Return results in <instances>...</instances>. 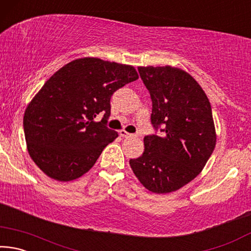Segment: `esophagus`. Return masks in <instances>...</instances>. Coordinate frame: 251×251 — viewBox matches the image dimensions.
Returning <instances> with one entry per match:
<instances>
[{
    "label": "esophagus",
    "mask_w": 251,
    "mask_h": 251,
    "mask_svg": "<svg viewBox=\"0 0 251 251\" xmlns=\"http://www.w3.org/2000/svg\"><path fill=\"white\" fill-rule=\"evenodd\" d=\"M120 135L122 136V137H124V138H129V137H136L135 135H133V134H129V133H127L126 130H121L120 131Z\"/></svg>",
    "instance_id": "esophagus-1"
}]
</instances>
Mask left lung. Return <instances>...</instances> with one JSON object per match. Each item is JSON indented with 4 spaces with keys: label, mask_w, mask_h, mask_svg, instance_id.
<instances>
[{
    "label": "left lung",
    "mask_w": 251,
    "mask_h": 251,
    "mask_svg": "<svg viewBox=\"0 0 251 251\" xmlns=\"http://www.w3.org/2000/svg\"><path fill=\"white\" fill-rule=\"evenodd\" d=\"M138 72L151 94V125L163 136H145V151L129 165L150 192H175L201 174L215 150L211 106L201 85L185 71L139 66Z\"/></svg>",
    "instance_id": "1"
}]
</instances>
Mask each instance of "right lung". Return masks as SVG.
Returning a JSON list of instances; mask_svg holds the SVG:
<instances>
[{"mask_svg": "<svg viewBox=\"0 0 251 251\" xmlns=\"http://www.w3.org/2000/svg\"><path fill=\"white\" fill-rule=\"evenodd\" d=\"M137 78L133 66L96 57L75 59L50 76L23 118L28 154L37 167L58 181L90 171L118 136L106 126L110 97ZM100 112L104 117L95 122Z\"/></svg>", "mask_w": 251, "mask_h": 251, "instance_id": "right-lung-1", "label": "right lung"}]
</instances>
